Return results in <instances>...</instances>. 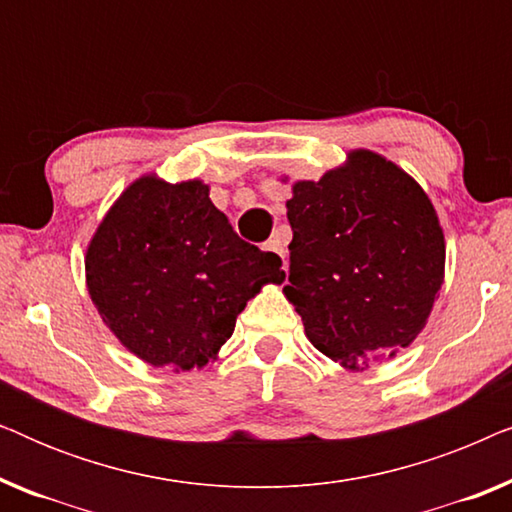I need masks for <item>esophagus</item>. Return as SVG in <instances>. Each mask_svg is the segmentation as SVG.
<instances>
[{
  "mask_svg": "<svg viewBox=\"0 0 512 512\" xmlns=\"http://www.w3.org/2000/svg\"><path fill=\"white\" fill-rule=\"evenodd\" d=\"M265 251H272V254H277L279 258H282L284 261V256H286V251H284V240L279 235H275L272 237L270 242H265V247H263Z\"/></svg>",
  "mask_w": 512,
  "mask_h": 512,
  "instance_id": "1",
  "label": "esophagus"
}]
</instances>
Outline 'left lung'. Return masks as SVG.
<instances>
[{
	"mask_svg": "<svg viewBox=\"0 0 512 512\" xmlns=\"http://www.w3.org/2000/svg\"><path fill=\"white\" fill-rule=\"evenodd\" d=\"M286 209L284 293L312 345L352 370L408 347L445 272L443 228L417 181L373 151H352L319 181H298Z\"/></svg>",
	"mask_w": 512,
	"mask_h": 512,
	"instance_id": "obj_1",
	"label": "left lung"
}]
</instances>
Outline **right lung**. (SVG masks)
Masks as SVG:
<instances>
[{
  "label": "right lung",
  "instance_id": "add662e5",
  "mask_svg": "<svg viewBox=\"0 0 512 512\" xmlns=\"http://www.w3.org/2000/svg\"><path fill=\"white\" fill-rule=\"evenodd\" d=\"M282 258L244 242L202 181L149 174L125 191L90 242V298L111 333L158 368H205Z\"/></svg>",
  "mask_w": 512,
  "mask_h": 512
}]
</instances>
